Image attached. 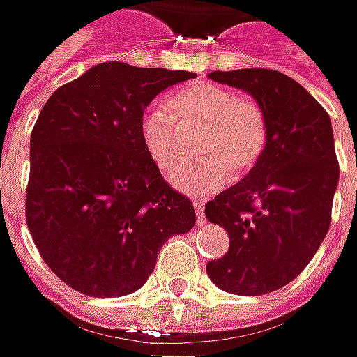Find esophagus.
Returning a JSON list of instances; mask_svg holds the SVG:
<instances>
[{
	"mask_svg": "<svg viewBox=\"0 0 357 357\" xmlns=\"http://www.w3.org/2000/svg\"><path fill=\"white\" fill-rule=\"evenodd\" d=\"M195 215H197V224L202 225L206 222V215H204V209H206V204L204 202H194Z\"/></svg>",
	"mask_w": 357,
	"mask_h": 357,
	"instance_id": "obj_1",
	"label": "esophagus"
}]
</instances>
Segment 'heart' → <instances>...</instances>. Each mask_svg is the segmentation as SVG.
I'll return each instance as SVG.
<instances>
[{"instance_id":"heart-1","label":"heart","mask_w":357,"mask_h":357,"mask_svg":"<svg viewBox=\"0 0 357 357\" xmlns=\"http://www.w3.org/2000/svg\"><path fill=\"white\" fill-rule=\"evenodd\" d=\"M199 132L195 153L202 162L176 172L169 181L185 195L206 197L224 188L229 169L248 174L268 144V119L254 100L213 84H192L167 100V114L142 117V144L163 172H174L185 160L183 135Z\"/></svg>"}]
</instances>
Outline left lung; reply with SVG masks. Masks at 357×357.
Returning a JSON list of instances; mask_svg holds the SVG:
<instances>
[{
	"label": "left lung",
	"instance_id": "obj_1",
	"mask_svg": "<svg viewBox=\"0 0 357 357\" xmlns=\"http://www.w3.org/2000/svg\"><path fill=\"white\" fill-rule=\"evenodd\" d=\"M250 93L268 119L259 162L206 206L229 250L206 266L227 294L264 296L287 286L316 256L332 222L340 165L328 112L296 79L273 70L211 71Z\"/></svg>",
	"mask_w": 357,
	"mask_h": 357
}]
</instances>
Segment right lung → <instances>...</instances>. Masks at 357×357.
<instances>
[{"label":"right lung","mask_w":357,"mask_h":357,"mask_svg":"<svg viewBox=\"0 0 357 357\" xmlns=\"http://www.w3.org/2000/svg\"><path fill=\"white\" fill-rule=\"evenodd\" d=\"M192 71L93 66L55 89L29 139L25 218L55 275L93 298L144 286L160 250L195 224L142 144L144 109Z\"/></svg>","instance_id":"add662e5"}]
</instances>
